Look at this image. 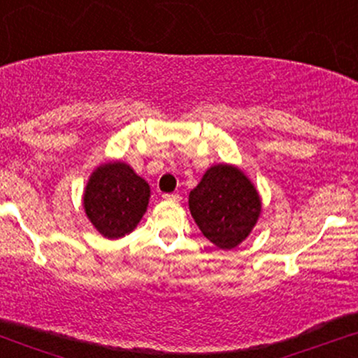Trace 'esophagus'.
Returning a JSON list of instances; mask_svg holds the SVG:
<instances>
[{
	"label": "esophagus",
	"mask_w": 358,
	"mask_h": 358,
	"mask_svg": "<svg viewBox=\"0 0 358 358\" xmlns=\"http://www.w3.org/2000/svg\"><path fill=\"white\" fill-rule=\"evenodd\" d=\"M163 200H166V202H180L182 196H180L178 193H165V195H163Z\"/></svg>",
	"instance_id": "34e87169"
}]
</instances>
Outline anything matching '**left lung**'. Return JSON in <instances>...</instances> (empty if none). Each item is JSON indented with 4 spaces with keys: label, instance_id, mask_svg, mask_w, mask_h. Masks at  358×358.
<instances>
[{
    "label": "left lung",
    "instance_id": "1",
    "mask_svg": "<svg viewBox=\"0 0 358 358\" xmlns=\"http://www.w3.org/2000/svg\"><path fill=\"white\" fill-rule=\"evenodd\" d=\"M188 208L212 244L229 250L244 242L256 227L262 202L241 168L219 163L205 171L188 195Z\"/></svg>",
    "mask_w": 358,
    "mask_h": 358
}]
</instances>
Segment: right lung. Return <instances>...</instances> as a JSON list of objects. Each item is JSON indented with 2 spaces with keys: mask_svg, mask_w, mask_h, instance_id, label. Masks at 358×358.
Masks as SVG:
<instances>
[{
  "mask_svg": "<svg viewBox=\"0 0 358 358\" xmlns=\"http://www.w3.org/2000/svg\"><path fill=\"white\" fill-rule=\"evenodd\" d=\"M151 190L124 162L97 166L84 188V210L90 224L106 239L133 232L145 215Z\"/></svg>",
  "mask_w": 358,
  "mask_h": 358,
  "instance_id": "add662e5",
  "label": "right lung"
}]
</instances>
